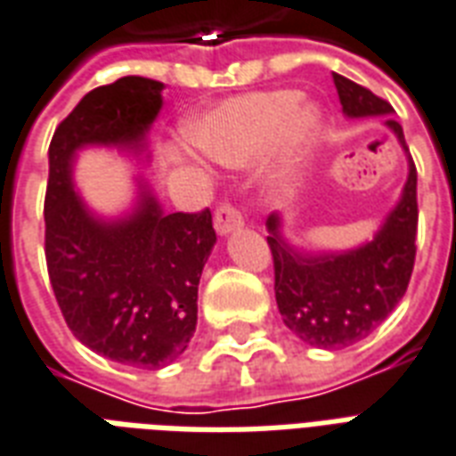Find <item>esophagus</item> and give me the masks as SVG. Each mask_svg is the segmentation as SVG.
<instances>
[{"instance_id":"34e87169","label":"esophagus","mask_w":456,"mask_h":456,"mask_svg":"<svg viewBox=\"0 0 456 456\" xmlns=\"http://www.w3.org/2000/svg\"><path fill=\"white\" fill-rule=\"evenodd\" d=\"M242 225V214L238 211V208L232 207V204H218L216 207V214H214V228L221 235H225V232L235 231V228H240Z\"/></svg>"}]
</instances>
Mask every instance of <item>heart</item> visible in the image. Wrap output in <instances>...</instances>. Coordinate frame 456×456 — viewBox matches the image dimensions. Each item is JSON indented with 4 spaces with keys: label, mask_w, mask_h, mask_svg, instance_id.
<instances>
[{
    "label": "heart",
    "mask_w": 456,
    "mask_h": 456,
    "mask_svg": "<svg viewBox=\"0 0 456 456\" xmlns=\"http://www.w3.org/2000/svg\"><path fill=\"white\" fill-rule=\"evenodd\" d=\"M297 98L290 88L235 95L191 125L187 139L207 159L228 167L255 163L273 143L269 177L276 184H290L322 129L320 110Z\"/></svg>",
    "instance_id": "obj_1"
}]
</instances>
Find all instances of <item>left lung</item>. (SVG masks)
Wrapping results in <instances>:
<instances>
[{
    "mask_svg": "<svg viewBox=\"0 0 456 456\" xmlns=\"http://www.w3.org/2000/svg\"><path fill=\"white\" fill-rule=\"evenodd\" d=\"M338 101L348 118L389 115L392 105L365 86L334 74ZM389 129L406 151L402 125L387 118ZM416 166L411 160L402 201L387 216L375 240L346 255H297L281 240L279 216H269V249L273 259V290L283 322L296 337L317 348L358 344L387 320L409 289L416 262L419 197Z\"/></svg>",
    "mask_w": 456,
    "mask_h": 456,
    "instance_id": "1",
    "label": "left lung"
}]
</instances>
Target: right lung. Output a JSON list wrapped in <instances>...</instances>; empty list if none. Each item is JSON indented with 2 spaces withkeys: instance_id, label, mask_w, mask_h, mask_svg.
<instances>
[{
  "instance_id": "1",
  "label": "right lung",
  "mask_w": 456,
  "mask_h": 456,
  "mask_svg": "<svg viewBox=\"0 0 456 456\" xmlns=\"http://www.w3.org/2000/svg\"><path fill=\"white\" fill-rule=\"evenodd\" d=\"M163 84L122 77L98 86L61 119L50 142L45 262L71 334L132 368H160L197 330V290L216 242L211 211L163 214L149 191L132 218L101 224L71 190L74 151L139 143L163 105Z\"/></svg>"
}]
</instances>
